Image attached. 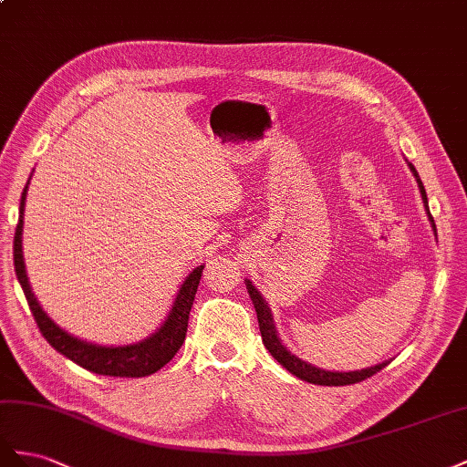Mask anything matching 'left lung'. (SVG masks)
<instances>
[{
    "instance_id": "8db88e82",
    "label": "left lung",
    "mask_w": 467,
    "mask_h": 467,
    "mask_svg": "<svg viewBox=\"0 0 467 467\" xmlns=\"http://www.w3.org/2000/svg\"><path fill=\"white\" fill-rule=\"evenodd\" d=\"M407 164L412 171V176H415V180H417L422 203H424V209H426V217H429V221L432 224V231L436 234V224H434V219H432L431 211H429V199H426L424 185H422V182L417 174L415 166H412L410 162H407ZM244 284H246V289H248V296L252 299V305H254L256 315H258V325H260V335H262L264 346L268 348V352L277 359V362L282 364L289 371V374H293L296 378H299L303 381L315 383V385H350V383H358V381H364V379L371 378L391 362V359H385V362H381V364H376L371 368H364V369H356V371H330V369H323V368H317L309 362H305V359H301L299 356L291 354L287 350V346H284L282 338H279L277 330H275L274 317H272L268 303H265V299L262 297V293L256 289V285L252 284L250 279H244Z\"/></svg>"
}]
</instances>
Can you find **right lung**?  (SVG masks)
<instances>
[{
	"label": "right lung",
	"instance_id": "right-lung-1",
	"mask_svg": "<svg viewBox=\"0 0 467 467\" xmlns=\"http://www.w3.org/2000/svg\"><path fill=\"white\" fill-rule=\"evenodd\" d=\"M29 182L31 178L26 180V185L21 193L19 223L16 229V238H13V264H16L17 279L23 287L26 303H29V309L38 325V330H41V335L57 352L72 359L74 364L82 366L84 369H89L93 374H99V376L144 378V376L154 374V371H158L160 368H164L170 359L176 356V352L182 348V344L185 340L190 311L195 299L199 279H202L203 265H197V268L185 277V282L182 284L174 303H171L170 313L164 318V323L160 325L150 337H146L140 342L125 344V346H101V344H93V342L78 338L70 335V332L60 328L43 311V307L38 305L35 293L31 289L29 277H26L21 238H23L25 199H26Z\"/></svg>",
	"mask_w": 467,
	"mask_h": 467
}]
</instances>
